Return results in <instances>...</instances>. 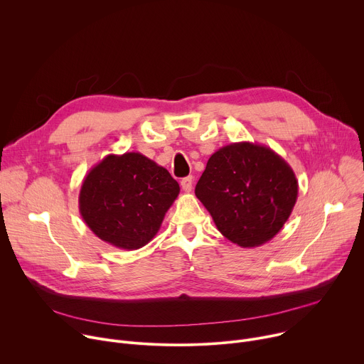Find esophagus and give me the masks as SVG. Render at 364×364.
Returning <instances> with one entry per match:
<instances>
[{"label":"esophagus","mask_w":364,"mask_h":364,"mask_svg":"<svg viewBox=\"0 0 364 364\" xmlns=\"http://www.w3.org/2000/svg\"><path fill=\"white\" fill-rule=\"evenodd\" d=\"M181 188L186 191V193H190L191 188H193V177L188 176L186 178L181 180Z\"/></svg>","instance_id":"obj_1"}]
</instances>
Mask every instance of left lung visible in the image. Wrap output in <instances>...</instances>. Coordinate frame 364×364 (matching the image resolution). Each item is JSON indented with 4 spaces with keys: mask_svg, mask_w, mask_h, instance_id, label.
<instances>
[{
    "mask_svg": "<svg viewBox=\"0 0 364 364\" xmlns=\"http://www.w3.org/2000/svg\"><path fill=\"white\" fill-rule=\"evenodd\" d=\"M196 196L226 239L257 247L278 235L291 216L298 180L274 149L243 141L212 155Z\"/></svg>",
    "mask_w": 364,
    "mask_h": 364,
    "instance_id": "8db88e82",
    "label": "left lung"
}]
</instances>
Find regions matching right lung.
<instances>
[{"instance_id":"obj_1","label":"right lung","mask_w":364,"mask_h":364,"mask_svg":"<svg viewBox=\"0 0 364 364\" xmlns=\"http://www.w3.org/2000/svg\"><path fill=\"white\" fill-rule=\"evenodd\" d=\"M178 183L141 152L109 154L83 178L79 212L103 242L135 250L157 235Z\"/></svg>"}]
</instances>
